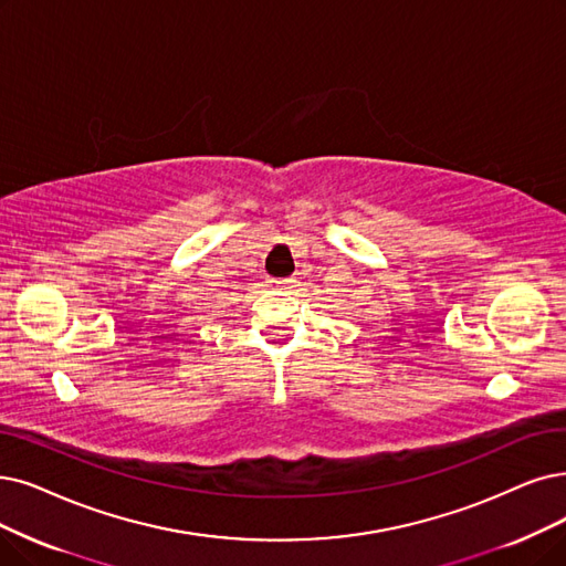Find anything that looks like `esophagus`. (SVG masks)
<instances>
[{
    "instance_id": "esophagus-1",
    "label": "esophagus",
    "mask_w": 566,
    "mask_h": 566,
    "mask_svg": "<svg viewBox=\"0 0 566 566\" xmlns=\"http://www.w3.org/2000/svg\"><path fill=\"white\" fill-rule=\"evenodd\" d=\"M271 287L279 290V292H285L292 287V281H271Z\"/></svg>"
}]
</instances>
